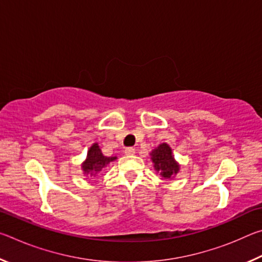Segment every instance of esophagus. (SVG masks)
Segmentation results:
<instances>
[{
    "mask_svg": "<svg viewBox=\"0 0 262 262\" xmlns=\"http://www.w3.org/2000/svg\"><path fill=\"white\" fill-rule=\"evenodd\" d=\"M125 154L127 155V156H132V155L135 154V149L132 148V147L126 148V149H125Z\"/></svg>",
    "mask_w": 262,
    "mask_h": 262,
    "instance_id": "34e87169",
    "label": "esophagus"
}]
</instances>
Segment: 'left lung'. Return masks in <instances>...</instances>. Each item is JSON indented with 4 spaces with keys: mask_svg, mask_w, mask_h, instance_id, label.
<instances>
[{
    "mask_svg": "<svg viewBox=\"0 0 262 262\" xmlns=\"http://www.w3.org/2000/svg\"><path fill=\"white\" fill-rule=\"evenodd\" d=\"M154 167L158 173H161L163 178L171 179L179 172V164L172 155V149L166 143L159 144L156 149L150 152Z\"/></svg>",
    "mask_w": 262,
    "mask_h": 262,
    "instance_id": "1",
    "label": "left lung"
}]
</instances>
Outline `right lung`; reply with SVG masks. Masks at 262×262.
<instances>
[{
    "label": "right lung",
    "mask_w": 262,
    "mask_h": 262,
    "mask_svg": "<svg viewBox=\"0 0 262 262\" xmlns=\"http://www.w3.org/2000/svg\"><path fill=\"white\" fill-rule=\"evenodd\" d=\"M115 159L117 157L104 156L98 143H94L89 149L86 159L82 164V170L84 174L96 176V173H98L107 164L115 161Z\"/></svg>",
    "instance_id": "1"
}]
</instances>
